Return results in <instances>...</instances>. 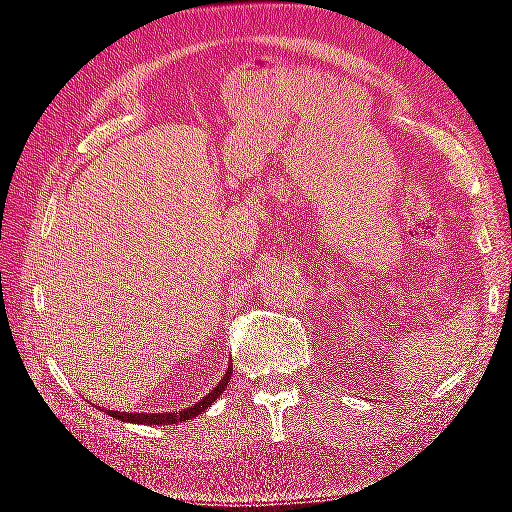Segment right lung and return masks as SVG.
Masks as SVG:
<instances>
[{"label":"right lung","mask_w":512,"mask_h":512,"mask_svg":"<svg viewBox=\"0 0 512 512\" xmlns=\"http://www.w3.org/2000/svg\"><path fill=\"white\" fill-rule=\"evenodd\" d=\"M232 377V370L228 368L225 372V377L216 384L210 393H207L203 400H198L196 404L189 406V409L183 411H171V413H119V411H106L110 418L115 420H124V422H137V424H178V422H185L189 418H196L198 413H203L207 406H210L216 397H219L225 386H228V381Z\"/></svg>","instance_id":"obj_1"}]
</instances>
